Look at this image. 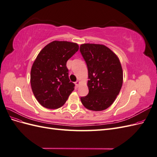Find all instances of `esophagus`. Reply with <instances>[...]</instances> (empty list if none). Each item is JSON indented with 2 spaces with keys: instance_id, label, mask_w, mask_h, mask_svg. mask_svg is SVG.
Masks as SVG:
<instances>
[{
  "instance_id": "obj_1",
  "label": "esophagus",
  "mask_w": 157,
  "mask_h": 157,
  "mask_svg": "<svg viewBox=\"0 0 157 157\" xmlns=\"http://www.w3.org/2000/svg\"><path fill=\"white\" fill-rule=\"evenodd\" d=\"M79 84H80V81H79V80H77V82H75V85H76V86H77V87L79 86Z\"/></svg>"
}]
</instances>
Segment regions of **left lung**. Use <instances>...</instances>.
<instances>
[{"mask_svg":"<svg viewBox=\"0 0 157 157\" xmlns=\"http://www.w3.org/2000/svg\"><path fill=\"white\" fill-rule=\"evenodd\" d=\"M80 51L86 63L89 78L88 94L80 100L89 110H105L115 101L122 87L123 72L120 60L103 44H83Z\"/></svg>","mask_w":157,"mask_h":157,"instance_id":"obj_1","label":"left lung"}]
</instances>
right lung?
<instances>
[{
    "label": "right lung",
    "instance_id": "right-lung-1",
    "mask_svg": "<svg viewBox=\"0 0 157 157\" xmlns=\"http://www.w3.org/2000/svg\"><path fill=\"white\" fill-rule=\"evenodd\" d=\"M78 48L74 42L54 40L38 54L31 67V86L42 106L58 109L74 90L75 84L70 82L66 63Z\"/></svg>",
    "mask_w": 157,
    "mask_h": 157
}]
</instances>
